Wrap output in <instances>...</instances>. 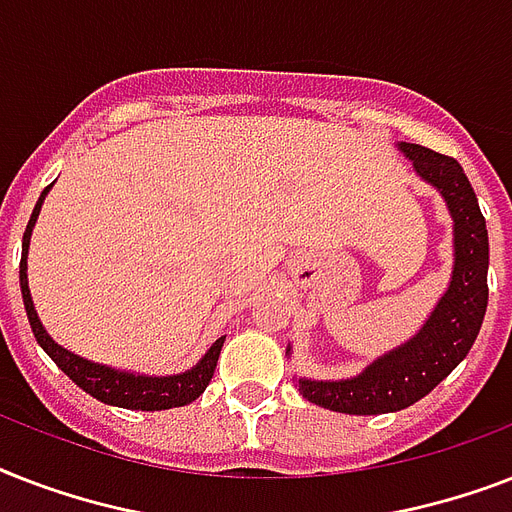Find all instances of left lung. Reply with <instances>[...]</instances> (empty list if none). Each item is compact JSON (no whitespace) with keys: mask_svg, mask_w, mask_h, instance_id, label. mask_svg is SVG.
Returning a JSON list of instances; mask_svg holds the SVG:
<instances>
[{"mask_svg":"<svg viewBox=\"0 0 512 512\" xmlns=\"http://www.w3.org/2000/svg\"><path fill=\"white\" fill-rule=\"evenodd\" d=\"M414 170L436 185L454 217L452 281L425 327L401 345L377 358L353 380H297L311 404L342 414L398 412L420 401L468 356L489 303V233L476 193L457 159L436 154L417 143H401Z\"/></svg>","mask_w":512,"mask_h":512,"instance_id":"obj_1","label":"left lung"}]
</instances>
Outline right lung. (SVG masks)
<instances>
[{
    "label": "right lung",
    "mask_w": 512,
    "mask_h": 512,
    "mask_svg": "<svg viewBox=\"0 0 512 512\" xmlns=\"http://www.w3.org/2000/svg\"><path fill=\"white\" fill-rule=\"evenodd\" d=\"M50 191V185L44 188L39 201H36L34 212H31V220L26 225V233H23V255H20V292H23V305H26L28 324H31V332H34L36 342L42 345L44 353L55 361V364L63 369V372L71 377V380L90 393L92 398H98L103 404L122 406V409H140V412H162V409H172V406H185L196 401V398L204 393L209 382H212V374H215L217 356H220V348H223V340L212 345L207 350V356L201 358L199 364L193 366L191 372L175 374V377H140V374L130 372H116L111 366L92 364L87 358H79L74 353H68L66 348H60L58 342L52 340L47 332H44L42 321L36 316L34 303H31V295H28V281H26V252H28V236H31V228L36 223V215L42 209V201Z\"/></svg>",
    "instance_id": "add662e5"
}]
</instances>
